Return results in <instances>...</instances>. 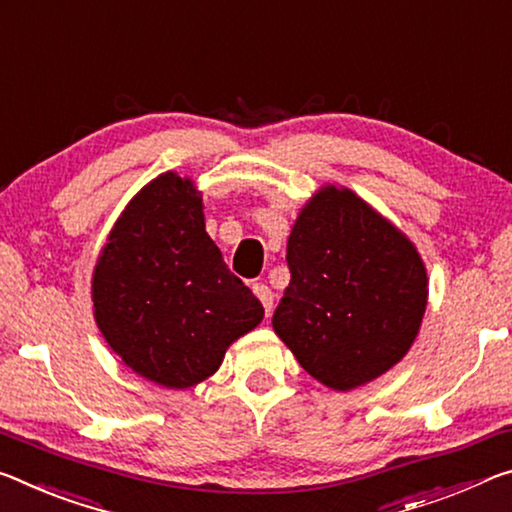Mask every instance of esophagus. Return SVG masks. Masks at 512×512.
Masks as SVG:
<instances>
[{
    "label": "esophagus",
    "instance_id": "obj_1",
    "mask_svg": "<svg viewBox=\"0 0 512 512\" xmlns=\"http://www.w3.org/2000/svg\"><path fill=\"white\" fill-rule=\"evenodd\" d=\"M253 291H255V296L259 298V303L264 305V312H266V316H269L271 312H273V291L264 285V282H255L253 285Z\"/></svg>",
    "mask_w": 512,
    "mask_h": 512
}]
</instances>
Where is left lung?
I'll list each match as a JSON object with an SVG mask.
<instances>
[{"label":"left lung","mask_w":512,"mask_h":512,"mask_svg":"<svg viewBox=\"0 0 512 512\" xmlns=\"http://www.w3.org/2000/svg\"><path fill=\"white\" fill-rule=\"evenodd\" d=\"M287 264L273 330L310 376L346 392L408 353L426 312L424 262L353 191L326 186L307 202L289 234Z\"/></svg>","instance_id":"8db88e82"}]
</instances>
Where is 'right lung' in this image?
<instances>
[{
    "mask_svg": "<svg viewBox=\"0 0 512 512\" xmlns=\"http://www.w3.org/2000/svg\"><path fill=\"white\" fill-rule=\"evenodd\" d=\"M95 321L139 376L173 389L221 367L264 307L205 232L191 180L164 173L120 214L93 273Z\"/></svg>",
    "mask_w": 512,
    "mask_h": 512,
    "instance_id": "1",
    "label": "right lung"
}]
</instances>
